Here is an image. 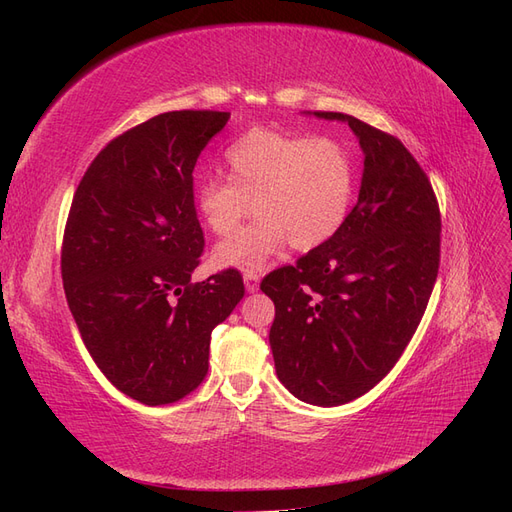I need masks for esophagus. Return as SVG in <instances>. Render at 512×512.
I'll return each instance as SVG.
<instances>
[{
	"label": "esophagus",
	"mask_w": 512,
	"mask_h": 512,
	"mask_svg": "<svg viewBox=\"0 0 512 512\" xmlns=\"http://www.w3.org/2000/svg\"><path fill=\"white\" fill-rule=\"evenodd\" d=\"M243 284H245V290L247 292H256L258 290V286H260V277H258V273H245L243 275Z\"/></svg>",
	"instance_id": "1"
}]
</instances>
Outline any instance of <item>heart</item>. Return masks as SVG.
<instances>
[{
    "label": "heart",
    "mask_w": 512,
    "mask_h": 512,
    "mask_svg": "<svg viewBox=\"0 0 512 512\" xmlns=\"http://www.w3.org/2000/svg\"><path fill=\"white\" fill-rule=\"evenodd\" d=\"M226 177L196 185L198 218L218 237H230L254 211L260 218L215 247L222 269L256 273L290 243L316 250L333 239L352 209L356 170L350 149L335 138L252 130L232 143Z\"/></svg>",
    "instance_id": "heart-1"
}]
</instances>
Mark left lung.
<instances>
[{"instance_id":"8db88e82","label":"left lung","mask_w":512,"mask_h":512,"mask_svg":"<svg viewBox=\"0 0 512 512\" xmlns=\"http://www.w3.org/2000/svg\"><path fill=\"white\" fill-rule=\"evenodd\" d=\"M365 156L359 200L337 235L267 275L277 378L305 404L333 408L389 374L421 322L440 262V209L395 136L344 113Z\"/></svg>"}]
</instances>
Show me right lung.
Returning <instances> with one entry per match:
<instances>
[{"label": "right lung", "instance_id": "add662e5", "mask_svg": "<svg viewBox=\"0 0 512 512\" xmlns=\"http://www.w3.org/2000/svg\"><path fill=\"white\" fill-rule=\"evenodd\" d=\"M228 119L151 117L98 153L72 198L61 250L70 312L102 374L145 406L203 382L211 331L243 299L235 269L190 282L205 245L192 173Z\"/></svg>", "mask_w": 512, "mask_h": 512}]
</instances>
